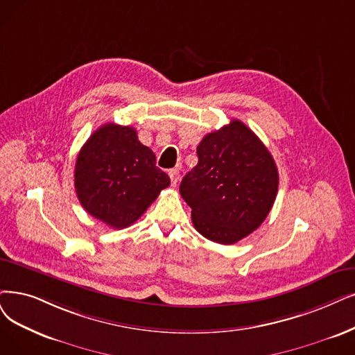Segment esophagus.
<instances>
[{
	"label": "esophagus",
	"instance_id": "obj_1",
	"mask_svg": "<svg viewBox=\"0 0 355 355\" xmlns=\"http://www.w3.org/2000/svg\"><path fill=\"white\" fill-rule=\"evenodd\" d=\"M168 176H170V182H172V185L176 187L178 182H179V178H180L179 170H178V168H172V170H170V172H168Z\"/></svg>",
	"mask_w": 355,
	"mask_h": 355
}]
</instances>
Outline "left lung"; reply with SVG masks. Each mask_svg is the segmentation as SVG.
<instances>
[{
  "label": "left lung",
  "mask_w": 355,
  "mask_h": 355,
  "mask_svg": "<svg viewBox=\"0 0 355 355\" xmlns=\"http://www.w3.org/2000/svg\"><path fill=\"white\" fill-rule=\"evenodd\" d=\"M198 164L180 183L195 229L221 245H233L263 223L278 192L271 153L242 122L233 119L207 134L196 147Z\"/></svg>",
  "instance_id": "8db88e82"
}]
</instances>
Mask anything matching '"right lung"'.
I'll return each mask as SVG.
<instances>
[{
    "label": "right lung",
    "mask_w": 355,
    "mask_h": 355,
    "mask_svg": "<svg viewBox=\"0 0 355 355\" xmlns=\"http://www.w3.org/2000/svg\"><path fill=\"white\" fill-rule=\"evenodd\" d=\"M74 185L90 216L112 229H125L144 214L170 179L134 128L105 123L78 153Z\"/></svg>",
    "instance_id": "add662e5"
}]
</instances>
